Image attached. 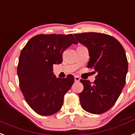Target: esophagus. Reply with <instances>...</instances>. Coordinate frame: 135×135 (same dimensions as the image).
I'll return each instance as SVG.
<instances>
[{"label":"esophagus","mask_w":135,"mask_h":135,"mask_svg":"<svg viewBox=\"0 0 135 135\" xmlns=\"http://www.w3.org/2000/svg\"><path fill=\"white\" fill-rule=\"evenodd\" d=\"M80 79L79 76H74V80H75L76 82H79L80 81Z\"/></svg>","instance_id":"1"}]
</instances>
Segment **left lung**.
Masks as SVG:
<instances>
[{
    "mask_svg": "<svg viewBox=\"0 0 135 135\" xmlns=\"http://www.w3.org/2000/svg\"><path fill=\"white\" fill-rule=\"evenodd\" d=\"M88 48L87 68L97 72L94 83L80 80L83 91L79 94L83 109L93 114L105 113L115 104L126 83L128 60L125 50L113 37L100 33L74 35Z\"/></svg>",
    "mask_w": 135,
    "mask_h": 135,
    "instance_id": "left-lung-1",
    "label": "left lung"
}]
</instances>
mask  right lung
<instances>
[{"mask_svg":"<svg viewBox=\"0 0 135 135\" xmlns=\"http://www.w3.org/2000/svg\"><path fill=\"white\" fill-rule=\"evenodd\" d=\"M78 42L73 35L40 34L32 37L22 48L18 73L20 90L35 112L50 115L61 109L63 98L74 82V77L56 78L54 64L63 61V51Z\"/></svg>","mask_w":135,"mask_h":135,"instance_id":"1","label":"right lung"}]
</instances>
